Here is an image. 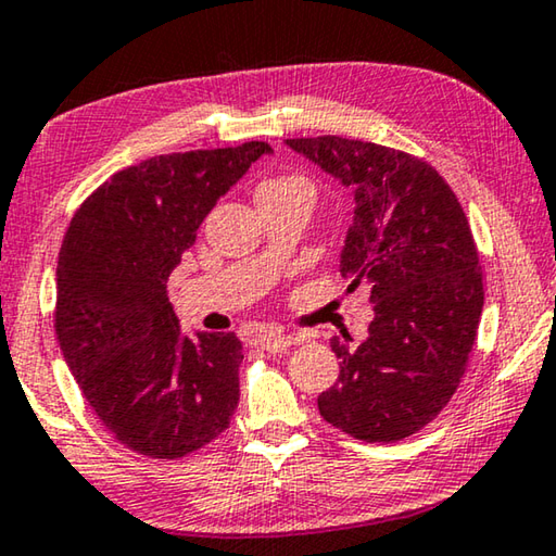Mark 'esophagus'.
<instances>
[{"mask_svg": "<svg viewBox=\"0 0 556 556\" xmlns=\"http://www.w3.org/2000/svg\"><path fill=\"white\" fill-rule=\"evenodd\" d=\"M296 341H299V337H289V333H279V331H262V333H257V339H254L257 346H262L264 351H271V354L294 346Z\"/></svg>", "mask_w": 556, "mask_h": 556, "instance_id": "obj_1", "label": "esophagus"}]
</instances>
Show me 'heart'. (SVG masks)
<instances>
[{
	"label": "heart",
	"instance_id": "heart-1",
	"mask_svg": "<svg viewBox=\"0 0 556 556\" xmlns=\"http://www.w3.org/2000/svg\"><path fill=\"white\" fill-rule=\"evenodd\" d=\"M285 190H304V192H309V195H314L312 180L304 178V175H299V173L275 175V178H267L257 188V192H285Z\"/></svg>",
	"mask_w": 556,
	"mask_h": 556
}]
</instances>
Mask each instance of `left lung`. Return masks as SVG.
<instances>
[{
	"label": "left lung",
	"mask_w": 556,
	"mask_h": 556,
	"mask_svg": "<svg viewBox=\"0 0 556 556\" xmlns=\"http://www.w3.org/2000/svg\"><path fill=\"white\" fill-rule=\"evenodd\" d=\"M287 143L356 190L341 275L371 285L376 312L356 349L331 339L341 371L319 413L351 438L395 443L438 418L468 368L484 302L470 223L422 157L341 136Z\"/></svg>",
	"instance_id": "obj_1"
}]
</instances>
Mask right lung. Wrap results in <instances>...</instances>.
Masks as SVG:
<instances>
[{"label": "right lung", "mask_w": 556, "mask_h": 556, "mask_svg": "<svg viewBox=\"0 0 556 556\" xmlns=\"http://www.w3.org/2000/svg\"><path fill=\"white\" fill-rule=\"evenodd\" d=\"M264 140L155 155L118 170L68 223L54 329L84 399L123 447L178 460L223 435L240 401L235 333L182 339L167 277Z\"/></svg>", "instance_id": "right-lung-1"}]
</instances>
